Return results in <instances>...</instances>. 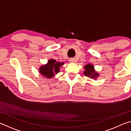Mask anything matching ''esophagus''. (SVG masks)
Returning <instances> with one entry per match:
<instances>
[{
    "instance_id": "obj_1",
    "label": "esophagus",
    "mask_w": 131,
    "mask_h": 131,
    "mask_svg": "<svg viewBox=\"0 0 131 131\" xmlns=\"http://www.w3.org/2000/svg\"><path fill=\"white\" fill-rule=\"evenodd\" d=\"M69 61H70V62H71V63H75V62H76V60L74 58H70L69 59Z\"/></svg>"
}]
</instances>
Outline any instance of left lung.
Returning a JSON list of instances; mask_svg holds the SVG:
<instances>
[{
	"label": "left lung",
	"instance_id": "obj_1",
	"mask_svg": "<svg viewBox=\"0 0 131 131\" xmlns=\"http://www.w3.org/2000/svg\"><path fill=\"white\" fill-rule=\"evenodd\" d=\"M84 68L85 70L84 71V74L87 77L96 80L97 77L99 76V74L95 70L94 66L92 64H87L84 66Z\"/></svg>",
	"mask_w": 131,
	"mask_h": 131
}]
</instances>
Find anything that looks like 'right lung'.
I'll return each mask as SVG.
<instances>
[{"mask_svg": "<svg viewBox=\"0 0 131 131\" xmlns=\"http://www.w3.org/2000/svg\"><path fill=\"white\" fill-rule=\"evenodd\" d=\"M64 64V62H57L55 59H50L45 65L40 66L39 72L43 77L47 79H52L55 74L58 73L60 71V68Z\"/></svg>", "mask_w": 131, "mask_h": 131, "instance_id": "add662e5", "label": "right lung"}]
</instances>
